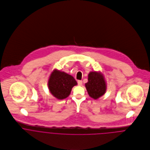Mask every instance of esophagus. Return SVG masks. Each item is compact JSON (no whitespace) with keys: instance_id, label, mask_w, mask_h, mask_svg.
Returning a JSON list of instances; mask_svg holds the SVG:
<instances>
[{"instance_id":"esophagus-1","label":"esophagus","mask_w":150,"mask_h":150,"mask_svg":"<svg viewBox=\"0 0 150 150\" xmlns=\"http://www.w3.org/2000/svg\"><path fill=\"white\" fill-rule=\"evenodd\" d=\"M77 83H78V85L79 86H81L83 85V81L81 80H79Z\"/></svg>"}]
</instances>
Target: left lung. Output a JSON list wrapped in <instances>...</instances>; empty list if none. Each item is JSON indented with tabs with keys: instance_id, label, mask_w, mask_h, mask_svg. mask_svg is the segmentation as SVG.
<instances>
[{
	"instance_id": "8db88e82",
	"label": "left lung",
	"mask_w": 150,
	"mask_h": 150,
	"mask_svg": "<svg viewBox=\"0 0 150 150\" xmlns=\"http://www.w3.org/2000/svg\"><path fill=\"white\" fill-rule=\"evenodd\" d=\"M85 86L89 96L95 100L105 95L107 90L105 78L100 71H90Z\"/></svg>"
}]
</instances>
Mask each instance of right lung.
<instances>
[{
  "label": "right lung",
  "mask_w": 150,
  "mask_h": 150,
  "mask_svg": "<svg viewBox=\"0 0 150 150\" xmlns=\"http://www.w3.org/2000/svg\"><path fill=\"white\" fill-rule=\"evenodd\" d=\"M77 83L71 75L57 69L51 72L48 81V87L50 93L55 98L62 100L67 98L72 88Z\"/></svg>",
  "instance_id": "add662e5"
}]
</instances>
